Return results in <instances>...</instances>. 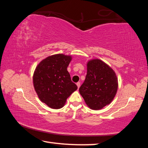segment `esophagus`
Here are the masks:
<instances>
[{"instance_id":"obj_1","label":"esophagus","mask_w":148,"mask_h":148,"mask_svg":"<svg viewBox=\"0 0 148 148\" xmlns=\"http://www.w3.org/2000/svg\"><path fill=\"white\" fill-rule=\"evenodd\" d=\"M76 85H77V88H79V87H80V82H77V83L76 84Z\"/></svg>"}]
</instances>
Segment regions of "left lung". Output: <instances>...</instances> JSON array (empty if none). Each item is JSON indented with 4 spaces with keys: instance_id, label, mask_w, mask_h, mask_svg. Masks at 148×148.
<instances>
[{
    "instance_id": "obj_1",
    "label": "left lung",
    "mask_w": 148,
    "mask_h": 148,
    "mask_svg": "<svg viewBox=\"0 0 148 148\" xmlns=\"http://www.w3.org/2000/svg\"><path fill=\"white\" fill-rule=\"evenodd\" d=\"M118 89L116 72L99 59L87 62V75L79 91L89 108L99 110L113 101Z\"/></svg>"
}]
</instances>
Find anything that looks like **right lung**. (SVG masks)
<instances>
[{"label":"right lung","instance_id":"right-lung-1","mask_svg":"<svg viewBox=\"0 0 148 148\" xmlns=\"http://www.w3.org/2000/svg\"><path fill=\"white\" fill-rule=\"evenodd\" d=\"M71 56L53 55L40 62L33 74V86L39 99L53 109L64 106L66 99L77 87L67 71Z\"/></svg>","mask_w":148,"mask_h":148}]
</instances>
